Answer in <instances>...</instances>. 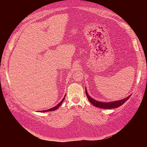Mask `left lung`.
<instances>
[{
	"label": "left lung",
	"instance_id": "8db88e82",
	"mask_svg": "<svg viewBox=\"0 0 147 147\" xmlns=\"http://www.w3.org/2000/svg\"><path fill=\"white\" fill-rule=\"evenodd\" d=\"M85 91H86V95L88 97L89 101H90L93 105H94L95 107H99V108L104 109H111L117 108V107H118L122 105L124 103V102L129 99V97L131 96V95L127 97H126V98L121 99L120 100L110 102H102L97 101L94 99H93L92 97H91L88 94L86 89Z\"/></svg>",
	"mask_w": 147,
	"mask_h": 147
}]
</instances>
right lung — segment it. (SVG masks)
Here are the masks:
<instances>
[{
  "label": "right lung",
  "instance_id": "1",
  "mask_svg": "<svg viewBox=\"0 0 147 147\" xmlns=\"http://www.w3.org/2000/svg\"><path fill=\"white\" fill-rule=\"evenodd\" d=\"M65 96H64V97L63 98V99L59 103L57 104L56 106H55V107H53V108H51V109H48V110H43V111H41L42 112H50V111H55V110H56V109H58L59 107V106L61 105V104L63 103V101H64V99H65Z\"/></svg>",
  "mask_w": 147,
  "mask_h": 147
}]
</instances>
